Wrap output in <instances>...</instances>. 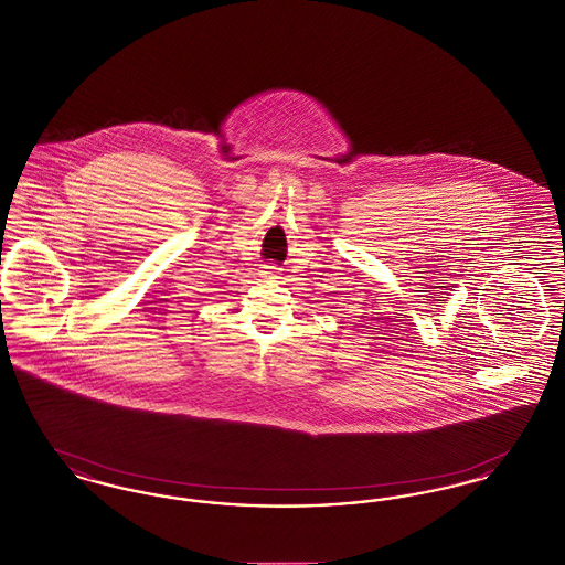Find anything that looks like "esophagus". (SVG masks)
<instances>
[{"mask_svg":"<svg viewBox=\"0 0 565 565\" xmlns=\"http://www.w3.org/2000/svg\"><path fill=\"white\" fill-rule=\"evenodd\" d=\"M275 267H270V265H265V270H263V275H265V277H269V279H275V277H277V275H275Z\"/></svg>","mask_w":565,"mask_h":565,"instance_id":"esophagus-1","label":"esophagus"}]
</instances>
